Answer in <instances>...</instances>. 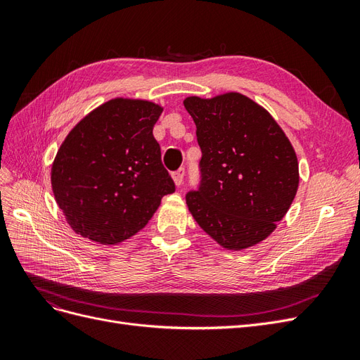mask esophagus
<instances>
[{
    "mask_svg": "<svg viewBox=\"0 0 360 360\" xmlns=\"http://www.w3.org/2000/svg\"><path fill=\"white\" fill-rule=\"evenodd\" d=\"M172 179H174V183H176V186H181L183 179H184V168H180L179 171L174 172Z\"/></svg>",
    "mask_w": 360,
    "mask_h": 360,
    "instance_id": "34e87169",
    "label": "esophagus"
}]
</instances>
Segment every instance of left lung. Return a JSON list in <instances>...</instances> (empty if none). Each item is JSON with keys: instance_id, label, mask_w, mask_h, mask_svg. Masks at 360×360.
Here are the masks:
<instances>
[{"instance_id": "obj_1", "label": "left lung", "mask_w": 360, "mask_h": 360, "mask_svg": "<svg viewBox=\"0 0 360 360\" xmlns=\"http://www.w3.org/2000/svg\"><path fill=\"white\" fill-rule=\"evenodd\" d=\"M183 105L197 126L202 153L200 189L186 195L193 219L225 249L263 242L299 188L290 139L263 106L240 93L189 96Z\"/></svg>"}]
</instances>
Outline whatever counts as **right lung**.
Instances as JSON below:
<instances>
[{"mask_svg":"<svg viewBox=\"0 0 360 360\" xmlns=\"http://www.w3.org/2000/svg\"><path fill=\"white\" fill-rule=\"evenodd\" d=\"M163 108L115 97L76 124L51 169L53 197L76 234L115 245L148 224L176 191L153 127Z\"/></svg>","mask_w":360,"mask_h":360,"instance_id":"right-lung-1","label":"right lung"}]
</instances>
